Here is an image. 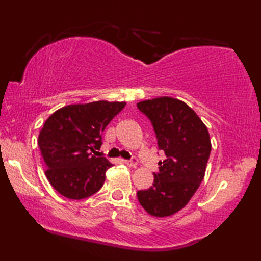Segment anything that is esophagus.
Masks as SVG:
<instances>
[{
	"label": "esophagus",
	"instance_id": "34e87169",
	"mask_svg": "<svg viewBox=\"0 0 261 261\" xmlns=\"http://www.w3.org/2000/svg\"><path fill=\"white\" fill-rule=\"evenodd\" d=\"M124 163H125V165H127V166H130V167L137 166V159L136 158H132L131 160H124Z\"/></svg>",
	"mask_w": 261,
	"mask_h": 261
}]
</instances>
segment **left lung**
<instances>
[{"label": "left lung", "mask_w": 261, "mask_h": 261, "mask_svg": "<svg viewBox=\"0 0 261 261\" xmlns=\"http://www.w3.org/2000/svg\"><path fill=\"white\" fill-rule=\"evenodd\" d=\"M150 119L159 150L166 158L148 189L139 190L140 205L152 216L167 217L188 203L205 174L212 142L208 129L189 106L163 96L137 103Z\"/></svg>", "instance_id": "obj_1"}]
</instances>
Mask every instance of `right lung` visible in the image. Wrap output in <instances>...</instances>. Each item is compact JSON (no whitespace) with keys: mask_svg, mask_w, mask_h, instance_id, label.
<instances>
[{"mask_svg":"<svg viewBox=\"0 0 261 261\" xmlns=\"http://www.w3.org/2000/svg\"><path fill=\"white\" fill-rule=\"evenodd\" d=\"M125 102L95 101L69 105L55 111L39 132L38 146L49 184L71 200L92 196L105 184L113 166L97 154L102 132Z\"/></svg>","mask_w":261,"mask_h":261,"instance_id":"1","label":"right lung"}]
</instances>
